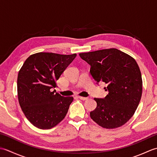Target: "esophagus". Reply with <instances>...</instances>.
Returning <instances> with one entry per match:
<instances>
[{"mask_svg": "<svg viewBox=\"0 0 157 157\" xmlns=\"http://www.w3.org/2000/svg\"><path fill=\"white\" fill-rule=\"evenodd\" d=\"M78 98H79L80 100H82V101H86V100L88 99L87 97H83V96H78Z\"/></svg>", "mask_w": 157, "mask_h": 157, "instance_id": "esophagus-1", "label": "esophagus"}]
</instances>
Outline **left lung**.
Here are the masks:
<instances>
[{
	"mask_svg": "<svg viewBox=\"0 0 157 157\" xmlns=\"http://www.w3.org/2000/svg\"><path fill=\"white\" fill-rule=\"evenodd\" d=\"M79 56L91 66L93 78L107 85L106 97L94 98L97 106L90 112L91 119L106 129L123 125L134 115L142 97V79L138 63L117 48L79 53Z\"/></svg>",
	"mask_w": 157,
	"mask_h": 157,
	"instance_id": "1",
	"label": "left lung"
}]
</instances>
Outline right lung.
I'll return each instance as SVG.
<instances>
[{
    "label": "right lung",
    "instance_id": "1",
    "mask_svg": "<svg viewBox=\"0 0 157 157\" xmlns=\"http://www.w3.org/2000/svg\"><path fill=\"white\" fill-rule=\"evenodd\" d=\"M76 54L38 52L25 60L17 77L19 105L26 118L36 128H54L65 118L72 96L64 97L51 88Z\"/></svg>",
    "mask_w": 157,
    "mask_h": 157
}]
</instances>
